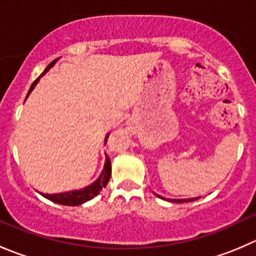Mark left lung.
Segmentation results:
<instances>
[{
	"label": "left lung",
	"instance_id": "1",
	"mask_svg": "<svg viewBox=\"0 0 256 256\" xmlns=\"http://www.w3.org/2000/svg\"><path fill=\"white\" fill-rule=\"evenodd\" d=\"M158 196V194H157ZM160 197V198H163V197H160V196H158ZM198 198V197H194V198H182V200H168V201H171V202H176V204H182V202H190V201H194V200H197Z\"/></svg>",
	"mask_w": 256,
	"mask_h": 256
}]
</instances>
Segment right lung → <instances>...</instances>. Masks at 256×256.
<instances>
[{
    "instance_id": "1",
    "label": "right lung",
    "mask_w": 256,
    "mask_h": 256,
    "mask_svg": "<svg viewBox=\"0 0 256 256\" xmlns=\"http://www.w3.org/2000/svg\"><path fill=\"white\" fill-rule=\"evenodd\" d=\"M56 60H54L52 62H50V64H48V66L44 70V72L40 75V76H42V75L45 74V72H48V70L50 69L54 64H55V62H56ZM40 76H38V79L32 82L30 90H28V96H30V93L32 92L34 88H35V85L38 84V82L40 80ZM28 96H26V98H28ZM106 137H108V136H106ZM110 174H112V164H110V160H109V157L106 156V163H104L103 172H102V174L99 176V178L96 180V182H93V184H90V186H86L85 188H82V190H76V191L64 192V194H42L44 197H46L48 200H50V201H52V202L59 204V205H65V206L82 205V204L86 202V201L92 200L93 197H96V194H100L102 190L106 188V184H108L109 178H110Z\"/></svg>"
}]
</instances>
